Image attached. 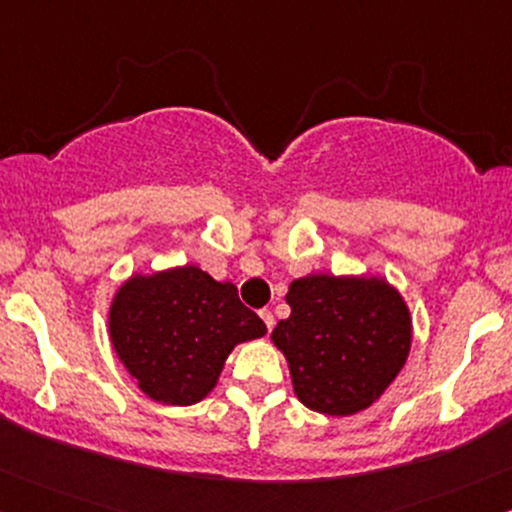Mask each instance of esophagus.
Returning a JSON list of instances; mask_svg holds the SVG:
<instances>
[{
    "label": "esophagus",
    "instance_id": "34e87169",
    "mask_svg": "<svg viewBox=\"0 0 512 512\" xmlns=\"http://www.w3.org/2000/svg\"><path fill=\"white\" fill-rule=\"evenodd\" d=\"M260 318H262V323L267 325V330L274 328V316H272V311H269V308H262Z\"/></svg>",
    "mask_w": 512,
    "mask_h": 512
}]
</instances>
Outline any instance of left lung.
<instances>
[{"label":"left lung","instance_id":"left-lung-1","mask_svg":"<svg viewBox=\"0 0 512 512\" xmlns=\"http://www.w3.org/2000/svg\"><path fill=\"white\" fill-rule=\"evenodd\" d=\"M286 303L291 316L279 320L272 342L303 406L342 418L379 401L411 352L403 296L381 277L308 274L291 282Z\"/></svg>","mask_w":512,"mask_h":512}]
</instances>
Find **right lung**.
<instances>
[{"mask_svg":"<svg viewBox=\"0 0 512 512\" xmlns=\"http://www.w3.org/2000/svg\"><path fill=\"white\" fill-rule=\"evenodd\" d=\"M267 333L230 282L196 265L133 274L109 308V338L138 389L167 406L206 398L235 345Z\"/></svg>","mask_w":512,"mask_h":512,"instance_id":"1","label":"right lung"}]
</instances>
